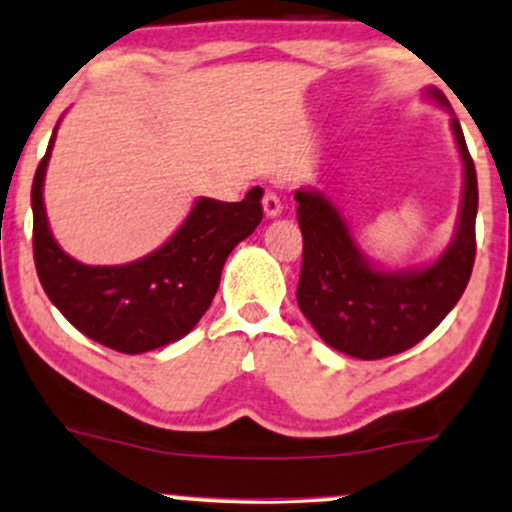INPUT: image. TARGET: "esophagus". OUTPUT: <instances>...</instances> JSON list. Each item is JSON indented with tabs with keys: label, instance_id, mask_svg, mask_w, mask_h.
Listing matches in <instances>:
<instances>
[{
	"label": "esophagus",
	"instance_id": "34e87169",
	"mask_svg": "<svg viewBox=\"0 0 512 512\" xmlns=\"http://www.w3.org/2000/svg\"><path fill=\"white\" fill-rule=\"evenodd\" d=\"M280 210H282V201L278 191L268 189L266 194H263V213H266V218H278Z\"/></svg>",
	"mask_w": 512,
	"mask_h": 512
}]
</instances>
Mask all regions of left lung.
<instances>
[{"instance_id": "8db88e82", "label": "left lung", "mask_w": 512, "mask_h": 512, "mask_svg": "<svg viewBox=\"0 0 512 512\" xmlns=\"http://www.w3.org/2000/svg\"><path fill=\"white\" fill-rule=\"evenodd\" d=\"M448 107L441 90H426ZM453 124L465 186L453 242L431 266L386 270L369 261L354 242L340 210L318 191L299 189L297 220L304 254L297 304L326 345L357 359H383L424 340L458 304L477 254V172L458 119Z\"/></svg>"}]
</instances>
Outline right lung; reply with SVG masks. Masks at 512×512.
Masks as SVG:
<instances>
[{"mask_svg": "<svg viewBox=\"0 0 512 512\" xmlns=\"http://www.w3.org/2000/svg\"><path fill=\"white\" fill-rule=\"evenodd\" d=\"M54 136L57 126L30 191L42 290L71 326L110 350L141 354L182 340L213 302L227 256L261 222L263 189L254 186L239 203L198 198L153 254L124 266H86L54 242L47 222L42 184Z\"/></svg>", "mask_w": 512, "mask_h": 512, "instance_id": "1", "label": "right lung"}]
</instances>
